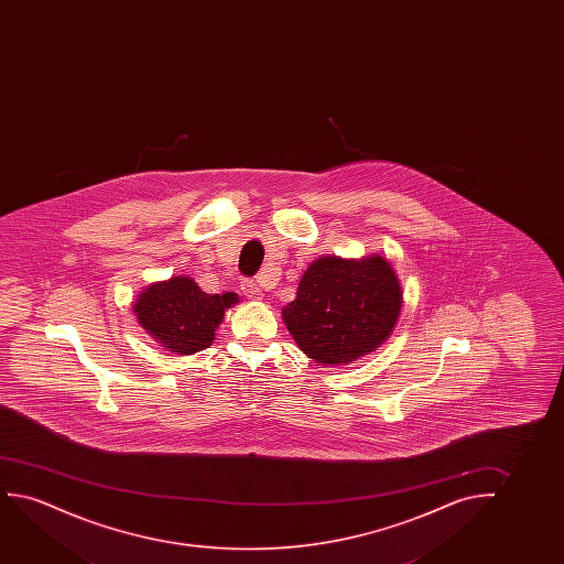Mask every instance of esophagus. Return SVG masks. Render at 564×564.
Returning a JSON list of instances; mask_svg holds the SVG:
<instances>
[{
  "instance_id": "esophagus-1",
  "label": "esophagus",
  "mask_w": 564,
  "mask_h": 564,
  "mask_svg": "<svg viewBox=\"0 0 564 564\" xmlns=\"http://www.w3.org/2000/svg\"><path fill=\"white\" fill-rule=\"evenodd\" d=\"M240 291L248 299H260L262 296V289L258 286L254 279H242V283H240Z\"/></svg>"
}]
</instances>
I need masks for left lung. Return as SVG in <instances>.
Masks as SVG:
<instances>
[{
  "mask_svg": "<svg viewBox=\"0 0 564 564\" xmlns=\"http://www.w3.org/2000/svg\"><path fill=\"white\" fill-rule=\"evenodd\" d=\"M402 291L381 256H325L304 271L283 322L304 355L339 366L368 355L393 332Z\"/></svg>",
  "mask_w": 564,
  "mask_h": 564,
  "instance_id": "8db88e82",
  "label": "left lung"
}]
</instances>
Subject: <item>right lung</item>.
I'll use <instances>...</instances> for the list:
<instances>
[{"mask_svg":"<svg viewBox=\"0 0 564 564\" xmlns=\"http://www.w3.org/2000/svg\"><path fill=\"white\" fill-rule=\"evenodd\" d=\"M237 301L235 293L208 294L191 278H173L148 286L134 304V314L171 352L193 355L212 345L225 310Z\"/></svg>","mask_w":564,"mask_h":564,"instance_id":"obj_1","label":"right lung"}]
</instances>
